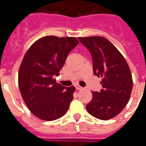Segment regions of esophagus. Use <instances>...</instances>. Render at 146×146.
Segmentation results:
<instances>
[{
	"mask_svg": "<svg viewBox=\"0 0 146 146\" xmlns=\"http://www.w3.org/2000/svg\"><path fill=\"white\" fill-rule=\"evenodd\" d=\"M75 88L77 90H82L83 88L81 87V86H79V85H75Z\"/></svg>",
	"mask_w": 146,
	"mask_h": 146,
	"instance_id": "esophagus-1",
	"label": "esophagus"
}]
</instances>
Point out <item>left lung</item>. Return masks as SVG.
<instances>
[{
	"instance_id": "1",
	"label": "left lung",
	"mask_w": 146,
	"mask_h": 146,
	"mask_svg": "<svg viewBox=\"0 0 146 146\" xmlns=\"http://www.w3.org/2000/svg\"><path fill=\"white\" fill-rule=\"evenodd\" d=\"M92 54L94 74L102 78V89L92 92V99L86 109L92 115L108 120L121 112L129 102L132 77L129 64L120 51L100 36L78 38Z\"/></svg>"
}]
</instances>
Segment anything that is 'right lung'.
<instances>
[{
  "instance_id": "add662e5",
  "label": "right lung",
  "mask_w": 146,
  "mask_h": 146,
  "mask_svg": "<svg viewBox=\"0 0 146 146\" xmlns=\"http://www.w3.org/2000/svg\"><path fill=\"white\" fill-rule=\"evenodd\" d=\"M79 41L74 37L45 36L36 40L25 53L18 73L20 92L33 115L44 121L61 118L73 99L74 86L56 83L70 51Z\"/></svg>"
}]
</instances>
